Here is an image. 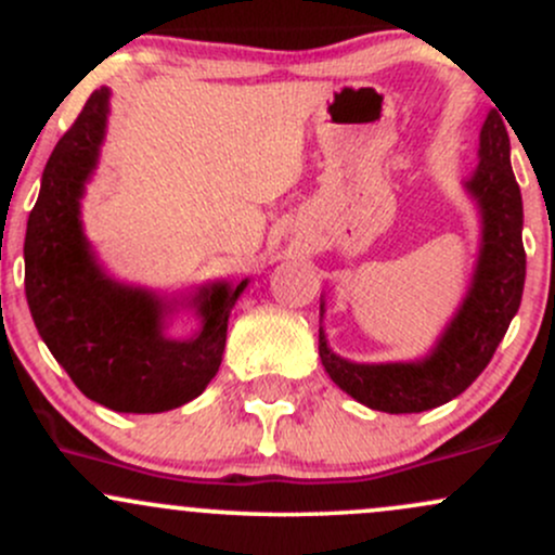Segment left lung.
<instances>
[{
    "instance_id": "left-lung-1",
    "label": "left lung",
    "mask_w": 555,
    "mask_h": 555,
    "mask_svg": "<svg viewBox=\"0 0 555 555\" xmlns=\"http://www.w3.org/2000/svg\"><path fill=\"white\" fill-rule=\"evenodd\" d=\"M477 169L464 190L480 214V253L467 295L425 358L410 362H352L328 347L318 331V354L341 391L371 410L410 415L441 406L486 371L525 289L521 193L512 171V143L495 112L480 130ZM326 313L321 302V318Z\"/></svg>"
}]
</instances>
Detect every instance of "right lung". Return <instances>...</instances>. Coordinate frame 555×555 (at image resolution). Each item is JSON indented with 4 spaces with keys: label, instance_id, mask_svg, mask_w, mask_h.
<instances>
[{
    "label": "right lung",
    "instance_id": "add662e5",
    "mask_svg": "<svg viewBox=\"0 0 555 555\" xmlns=\"http://www.w3.org/2000/svg\"><path fill=\"white\" fill-rule=\"evenodd\" d=\"M109 95V88L93 91L49 156L25 229V297L43 344L88 399L154 415L188 404L211 384L247 279L201 286L184 305L201 328L175 339L169 323L180 299L104 271L82 232L80 201L99 164Z\"/></svg>",
    "mask_w": 555,
    "mask_h": 555
}]
</instances>
